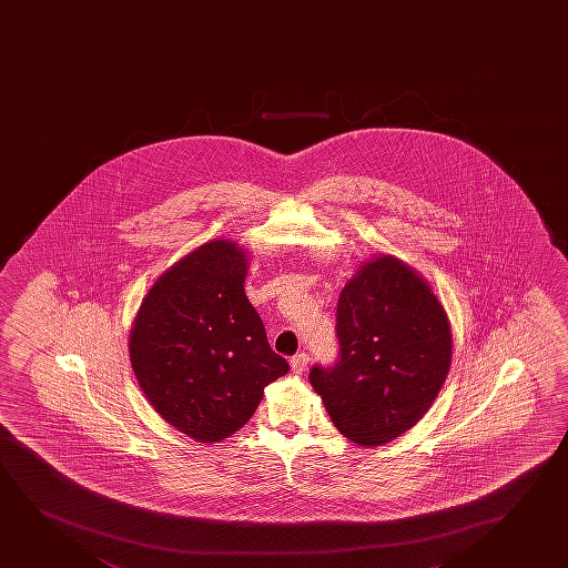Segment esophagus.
I'll list each match as a JSON object with an SVG mask.
<instances>
[{
  "instance_id": "esophagus-1",
  "label": "esophagus",
  "mask_w": 568,
  "mask_h": 568,
  "mask_svg": "<svg viewBox=\"0 0 568 568\" xmlns=\"http://www.w3.org/2000/svg\"><path fill=\"white\" fill-rule=\"evenodd\" d=\"M306 365H308V355L298 354L291 359V371L295 373V375H301L303 371H305Z\"/></svg>"
}]
</instances>
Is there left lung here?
I'll list each match as a JSON object with an SVG mask.
<instances>
[{"mask_svg":"<svg viewBox=\"0 0 568 568\" xmlns=\"http://www.w3.org/2000/svg\"><path fill=\"white\" fill-rule=\"evenodd\" d=\"M339 359L311 385L337 432L362 447L388 444L429 410L452 367V324L416 270L395 255L359 265L337 301Z\"/></svg>","mask_w":568,"mask_h":568,"instance_id":"left-lung-1","label":"left lung"}]
</instances>
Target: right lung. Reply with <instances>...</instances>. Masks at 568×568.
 Listing matches in <instances>:
<instances>
[{"label": "right lung", "mask_w": 568, "mask_h": 568, "mask_svg": "<svg viewBox=\"0 0 568 568\" xmlns=\"http://www.w3.org/2000/svg\"><path fill=\"white\" fill-rule=\"evenodd\" d=\"M244 247L211 240L165 270L140 303L129 355L150 406L199 444L239 432L288 363L244 293Z\"/></svg>", "instance_id": "add662e5"}]
</instances>
